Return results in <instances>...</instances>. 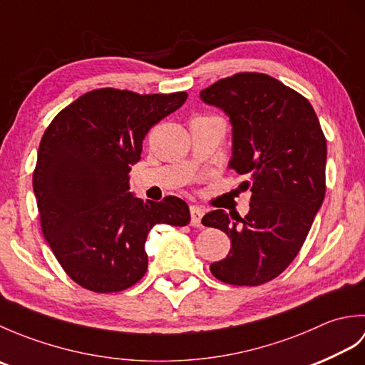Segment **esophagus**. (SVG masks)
<instances>
[{"label": "esophagus", "instance_id": "1", "mask_svg": "<svg viewBox=\"0 0 365 365\" xmlns=\"http://www.w3.org/2000/svg\"><path fill=\"white\" fill-rule=\"evenodd\" d=\"M190 212H191V226L192 227H200L202 224H200V220H202L204 216V210L197 205H191L190 207Z\"/></svg>", "mask_w": 365, "mask_h": 365}]
</instances>
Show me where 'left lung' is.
<instances>
[{"instance_id":"left-lung-1","label":"left lung","mask_w":365,"mask_h":365,"mask_svg":"<svg viewBox=\"0 0 365 365\" xmlns=\"http://www.w3.org/2000/svg\"><path fill=\"white\" fill-rule=\"evenodd\" d=\"M232 123L229 168L251 188L245 218L213 210L202 224L226 232L230 251L210 265L232 285H260L297 257L324 199L327 139L309 100L265 73L243 72L200 91Z\"/></svg>"}]
</instances>
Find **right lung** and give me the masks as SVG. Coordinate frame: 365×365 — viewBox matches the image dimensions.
<instances>
[{
    "label": "right lung",
    "instance_id": "obj_1",
    "mask_svg": "<svg viewBox=\"0 0 365 365\" xmlns=\"http://www.w3.org/2000/svg\"><path fill=\"white\" fill-rule=\"evenodd\" d=\"M187 97L96 89L45 130L33 174L41 226L61 267L84 289L113 293L135 285L145 274L144 245L155 224L190 222L185 200L144 202L128 183L147 131Z\"/></svg>",
    "mask_w": 365,
    "mask_h": 365
}]
</instances>
